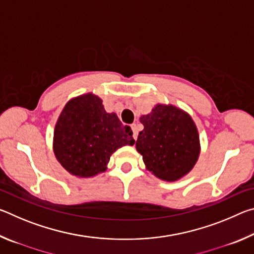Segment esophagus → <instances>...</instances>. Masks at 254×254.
Segmentation results:
<instances>
[{
  "label": "esophagus",
  "mask_w": 254,
  "mask_h": 254,
  "mask_svg": "<svg viewBox=\"0 0 254 254\" xmlns=\"http://www.w3.org/2000/svg\"><path fill=\"white\" fill-rule=\"evenodd\" d=\"M131 127H132V131H133V137H134V140H136V137H137V127H136V124H132Z\"/></svg>",
  "instance_id": "1"
}]
</instances>
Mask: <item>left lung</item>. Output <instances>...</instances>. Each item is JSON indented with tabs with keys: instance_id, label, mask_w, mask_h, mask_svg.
<instances>
[{
	"instance_id": "8db88e82",
	"label": "left lung",
	"mask_w": 254,
	"mask_h": 254,
	"mask_svg": "<svg viewBox=\"0 0 254 254\" xmlns=\"http://www.w3.org/2000/svg\"><path fill=\"white\" fill-rule=\"evenodd\" d=\"M140 122L144 128L137 135L135 148L156 177L176 182L194 168L200 144L190 115L171 104H157Z\"/></svg>"
}]
</instances>
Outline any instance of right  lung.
Instances as JSON below:
<instances>
[{
	"label": "right lung",
	"mask_w": 254,
	"mask_h": 254,
	"mask_svg": "<svg viewBox=\"0 0 254 254\" xmlns=\"http://www.w3.org/2000/svg\"><path fill=\"white\" fill-rule=\"evenodd\" d=\"M130 127L115 113H107L103 101L92 93L67 103L54 132V152L68 173L89 178L104 173L112 153L123 145H133Z\"/></svg>",
	"instance_id": "right-lung-1"
}]
</instances>
